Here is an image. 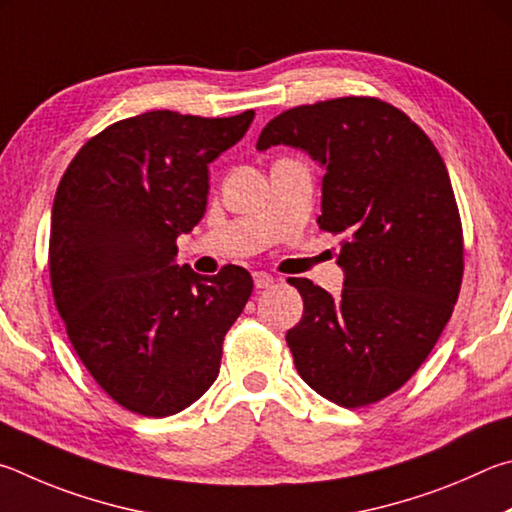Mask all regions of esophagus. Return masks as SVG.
<instances>
[{
    "label": "esophagus",
    "instance_id": "1",
    "mask_svg": "<svg viewBox=\"0 0 512 512\" xmlns=\"http://www.w3.org/2000/svg\"><path fill=\"white\" fill-rule=\"evenodd\" d=\"M274 283V276L267 274V272H254V285L258 290H265L270 288V285Z\"/></svg>",
    "mask_w": 512,
    "mask_h": 512
}]
</instances>
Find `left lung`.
Masks as SVG:
<instances>
[{"label": "left lung", "mask_w": 512, "mask_h": 512, "mask_svg": "<svg viewBox=\"0 0 512 512\" xmlns=\"http://www.w3.org/2000/svg\"><path fill=\"white\" fill-rule=\"evenodd\" d=\"M292 146L326 168L319 227L342 236V297L288 279L303 317L288 330L299 375L339 407L373 405L427 360L463 279V229L443 157L398 107L371 96L299 105L256 148Z\"/></svg>", "instance_id": "1"}]
</instances>
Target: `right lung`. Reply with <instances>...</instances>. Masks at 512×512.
<instances>
[{
  "mask_svg": "<svg viewBox=\"0 0 512 512\" xmlns=\"http://www.w3.org/2000/svg\"><path fill=\"white\" fill-rule=\"evenodd\" d=\"M251 121L254 110L116 121L76 152L58 184L49 238L56 308L98 387L139 416H173L204 396L254 290L245 267L202 276L175 263L177 236L206 211L209 164Z\"/></svg>",
  "mask_w": 512,
  "mask_h": 512,
  "instance_id": "right-lung-1",
  "label": "right lung"
}]
</instances>
